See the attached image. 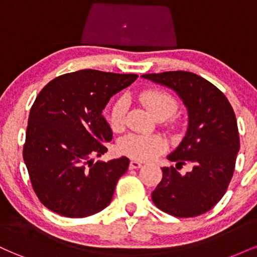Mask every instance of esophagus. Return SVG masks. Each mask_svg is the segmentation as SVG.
I'll return each mask as SVG.
<instances>
[{"mask_svg": "<svg viewBox=\"0 0 257 257\" xmlns=\"http://www.w3.org/2000/svg\"><path fill=\"white\" fill-rule=\"evenodd\" d=\"M140 167H143V163L139 161H132L131 164H129V168H131V169H138V168Z\"/></svg>", "mask_w": 257, "mask_h": 257, "instance_id": "obj_1", "label": "esophagus"}]
</instances>
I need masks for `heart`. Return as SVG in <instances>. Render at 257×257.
<instances>
[{"mask_svg": "<svg viewBox=\"0 0 257 257\" xmlns=\"http://www.w3.org/2000/svg\"><path fill=\"white\" fill-rule=\"evenodd\" d=\"M139 99L157 119H167L178 108V102L174 96L162 90L150 89L141 91ZM126 111L128 101L125 98H119L112 106L110 123L114 132H119L124 128ZM119 147L123 152L133 158L151 159L164 151L167 143L159 135L128 134L120 140Z\"/></svg>", "mask_w": 257, "mask_h": 257, "instance_id": "b5f03b06", "label": "heart"}]
</instances>
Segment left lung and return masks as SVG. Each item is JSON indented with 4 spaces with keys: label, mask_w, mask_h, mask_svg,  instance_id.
<instances>
[{
    "label": "left lung",
    "mask_w": 257,
    "mask_h": 257,
    "mask_svg": "<svg viewBox=\"0 0 257 257\" xmlns=\"http://www.w3.org/2000/svg\"><path fill=\"white\" fill-rule=\"evenodd\" d=\"M178 94L187 110V131L167 156L176 168L186 161L192 169L181 174L162 168L163 178L152 200L164 213L178 217L198 216L225 194L239 152L237 119L231 104L214 84L196 73L168 71L141 76Z\"/></svg>",
    "instance_id": "obj_1"
}]
</instances>
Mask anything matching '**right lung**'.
I'll use <instances>...</instances> for the list:
<instances>
[{
    "mask_svg": "<svg viewBox=\"0 0 257 257\" xmlns=\"http://www.w3.org/2000/svg\"><path fill=\"white\" fill-rule=\"evenodd\" d=\"M138 75L81 70L59 76L30 110L23 157L34 191L49 210L66 217L94 215L111 203L129 159L94 163L112 140L102 110Z\"/></svg>",
    "mask_w": 257,
    "mask_h": 257,
    "instance_id": "right-lung-1",
    "label": "right lung"
}]
</instances>
